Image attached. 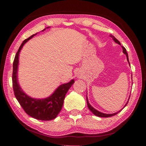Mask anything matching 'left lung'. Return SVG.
<instances>
[{
  "mask_svg": "<svg viewBox=\"0 0 146 146\" xmlns=\"http://www.w3.org/2000/svg\"><path fill=\"white\" fill-rule=\"evenodd\" d=\"M110 37H111V38L113 39V40H114L116 43H117V44H120V45H121L120 42L118 41V40H117V39L114 36L112 35H110ZM122 49H123V53H124L125 55H126L127 60V61H128V62H129V64L130 65V63H129V58H128V54H127V51H126V49H125V48H124V47H123L122 46ZM129 98H130V97H129ZM86 99H87V105H88V108L90 109V110L91 111V112H92V113H93L94 115H96V116H97V117H112V116H114V115H117V113H119V112L120 111H121V110H120L119 111H118V112H117V113H113V114H105V113H101V112H100V111H98L96 110L95 109H94V108L92 107V106H91L90 105V104L89 103L88 100V97L86 98ZM129 99H128V101H129ZM128 101H127V102L126 103V104L125 105V106L127 104ZM125 106H124V107H125Z\"/></svg>",
  "mask_w": 146,
  "mask_h": 146,
  "instance_id": "left-lung-1",
  "label": "left lung"
}]
</instances>
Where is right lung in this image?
<instances>
[{
	"label": "right lung",
	"instance_id": "obj_1",
	"mask_svg": "<svg viewBox=\"0 0 146 146\" xmlns=\"http://www.w3.org/2000/svg\"><path fill=\"white\" fill-rule=\"evenodd\" d=\"M44 30H45V29ZM36 35V33L33 35L23 41L15 56L13 64V75H12L13 88L17 100H18L20 105L27 114L37 120H51L55 118L61 111L66 94L67 93L69 89L71 88L73 84L75 82V80L73 79L70 82L60 85L50 97L44 99L31 98L24 93L23 90L20 87L17 79L19 53L26 42Z\"/></svg>",
	"mask_w": 146,
	"mask_h": 146
}]
</instances>
